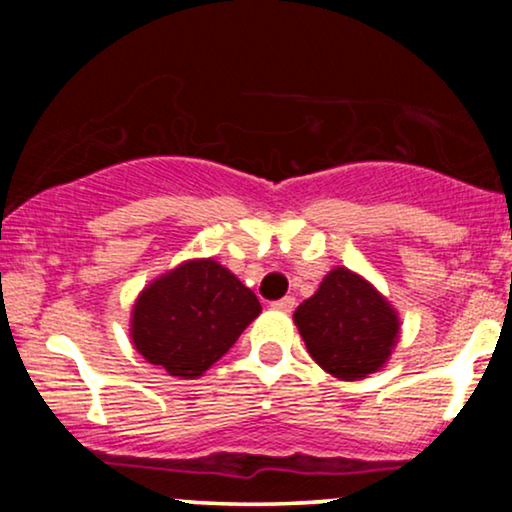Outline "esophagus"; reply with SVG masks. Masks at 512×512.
I'll return each mask as SVG.
<instances>
[{"mask_svg":"<svg viewBox=\"0 0 512 512\" xmlns=\"http://www.w3.org/2000/svg\"><path fill=\"white\" fill-rule=\"evenodd\" d=\"M272 308H274V310H281V313H291V310L296 308V298H293V296L279 298V301L272 303Z\"/></svg>","mask_w":512,"mask_h":512,"instance_id":"esophagus-1","label":"esophagus"}]
</instances>
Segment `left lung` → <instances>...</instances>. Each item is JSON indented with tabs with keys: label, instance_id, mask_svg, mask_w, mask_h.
I'll use <instances>...</instances> for the list:
<instances>
[{
	"label": "left lung",
	"instance_id": "left-lung-1",
	"mask_svg": "<svg viewBox=\"0 0 512 512\" xmlns=\"http://www.w3.org/2000/svg\"><path fill=\"white\" fill-rule=\"evenodd\" d=\"M308 354L339 380L378 373L399 337V317L370 281L334 267L308 301L293 313Z\"/></svg>",
	"mask_w": 512,
	"mask_h": 512
}]
</instances>
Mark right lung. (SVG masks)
<instances>
[{
  "instance_id": "right-lung-1",
  "label": "right lung",
  "mask_w": 512,
  "mask_h": 512,
  "mask_svg": "<svg viewBox=\"0 0 512 512\" xmlns=\"http://www.w3.org/2000/svg\"><path fill=\"white\" fill-rule=\"evenodd\" d=\"M260 313L255 293L223 264L187 260L139 293L132 342L149 363L192 380L214 366Z\"/></svg>"
}]
</instances>
